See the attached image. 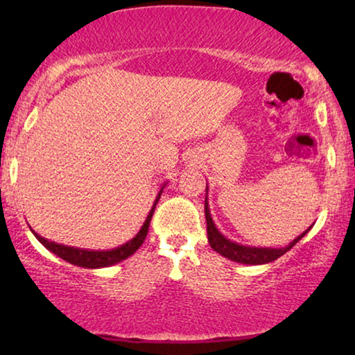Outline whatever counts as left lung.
<instances>
[{"label": "left lung", "mask_w": 355, "mask_h": 355, "mask_svg": "<svg viewBox=\"0 0 355 355\" xmlns=\"http://www.w3.org/2000/svg\"><path fill=\"white\" fill-rule=\"evenodd\" d=\"M207 197H205V218H207V236H208V244L211 245V249L218 252V254L226 257L232 261L244 265H263L270 263L279 259L281 255H284L286 252L293 249L307 232L312 230V226L309 230H305L302 234L295 237L293 242H289L286 247H252V245H242L237 242L227 239L226 236H223L220 230H218L215 221H213L210 207H208V184H207Z\"/></svg>", "instance_id": "left-lung-1"}]
</instances>
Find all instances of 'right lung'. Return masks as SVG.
Returning a JSON list of instances; mask_svg holds the SVG:
<instances>
[{
  "instance_id": "add662e5",
  "label": "right lung",
  "mask_w": 355,
  "mask_h": 355,
  "mask_svg": "<svg viewBox=\"0 0 355 355\" xmlns=\"http://www.w3.org/2000/svg\"><path fill=\"white\" fill-rule=\"evenodd\" d=\"M164 186H166V184H164ZM164 186H162V189H159L158 196H157V198H155L153 205H152V208H150L148 215H147V218H145L144 225L139 230L137 234H135L130 241L125 242V244L116 247V249H111V250L76 249V247H67V245H62V244H56V242L46 241L45 237L38 236L35 231H32V232H33V236H35L37 239L40 241V244L45 245L46 249L51 252V254L58 255L62 260L69 261V263H72V265L80 266V268H106V266H113V265L119 263V261H123V260L128 259V257L132 255L134 252L144 244L145 237H147V232H148L150 221H152L153 211H155V208H157V203L159 200V197H162Z\"/></svg>"
}]
</instances>
